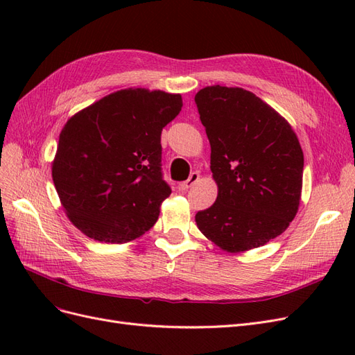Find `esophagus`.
<instances>
[{
  "instance_id": "obj_1",
  "label": "esophagus",
  "mask_w": 355,
  "mask_h": 355,
  "mask_svg": "<svg viewBox=\"0 0 355 355\" xmlns=\"http://www.w3.org/2000/svg\"><path fill=\"white\" fill-rule=\"evenodd\" d=\"M198 179H200V173H198V171H192V173L189 175V178H188L185 182H180V184H179V189H182V191L189 189L191 187H194V185L197 184Z\"/></svg>"
}]
</instances>
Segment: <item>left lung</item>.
I'll return each mask as SVG.
<instances>
[{"label": "left lung", "instance_id": "left-lung-1", "mask_svg": "<svg viewBox=\"0 0 355 355\" xmlns=\"http://www.w3.org/2000/svg\"><path fill=\"white\" fill-rule=\"evenodd\" d=\"M218 184L213 206L196 214L198 230L239 253L283 234L297 213L304 153L284 118L252 92L211 85L196 94Z\"/></svg>", "mask_w": 355, "mask_h": 355}]
</instances>
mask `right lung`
<instances>
[{
  "mask_svg": "<svg viewBox=\"0 0 355 355\" xmlns=\"http://www.w3.org/2000/svg\"><path fill=\"white\" fill-rule=\"evenodd\" d=\"M180 110V94L125 89L67 121L51 176L83 234L121 244L154 227L171 194L161 173V132Z\"/></svg>",
  "mask_w": 355,
  "mask_h": 355,
  "instance_id": "obj_1",
  "label": "right lung"
}]
</instances>
